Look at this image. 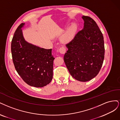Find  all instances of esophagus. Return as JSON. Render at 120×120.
<instances>
[{"label":"esophagus","mask_w":120,"mask_h":120,"mask_svg":"<svg viewBox=\"0 0 120 120\" xmlns=\"http://www.w3.org/2000/svg\"><path fill=\"white\" fill-rule=\"evenodd\" d=\"M59 51L62 54H64L66 52V49L64 47H62L59 49Z\"/></svg>","instance_id":"1"}]
</instances>
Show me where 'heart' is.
<instances>
[{"mask_svg": "<svg viewBox=\"0 0 120 120\" xmlns=\"http://www.w3.org/2000/svg\"><path fill=\"white\" fill-rule=\"evenodd\" d=\"M76 29V24L72 23L62 35L61 38V41L64 44H66L70 42L74 37Z\"/></svg>", "mask_w": 120, "mask_h": 120, "instance_id": "obj_1", "label": "heart"}]
</instances>
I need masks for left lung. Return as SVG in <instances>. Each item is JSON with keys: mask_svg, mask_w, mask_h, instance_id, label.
Returning <instances> with one entry per match:
<instances>
[{"mask_svg": "<svg viewBox=\"0 0 120 120\" xmlns=\"http://www.w3.org/2000/svg\"><path fill=\"white\" fill-rule=\"evenodd\" d=\"M84 27L66 46L64 60L71 75L81 82H87L98 75L105 54L103 34L91 17L82 16Z\"/></svg>", "mask_w": 120, "mask_h": 120, "instance_id": "left-lung-1", "label": "left lung"}]
</instances>
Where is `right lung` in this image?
<instances>
[{
	"mask_svg": "<svg viewBox=\"0 0 120 120\" xmlns=\"http://www.w3.org/2000/svg\"><path fill=\"white\" fill-rule=\"evenodd\" d=\"M22 23L15 31L11 42L12 60L16 71L31 86L43 87L53 78L54 58L52 49H46L26 41L23 35Z\"/></svg>",
	"mask_w": 120,
	"mask_h": 120,
	"instance_id": "obj_1",
	"label": "right lung"
}]
</instances>
